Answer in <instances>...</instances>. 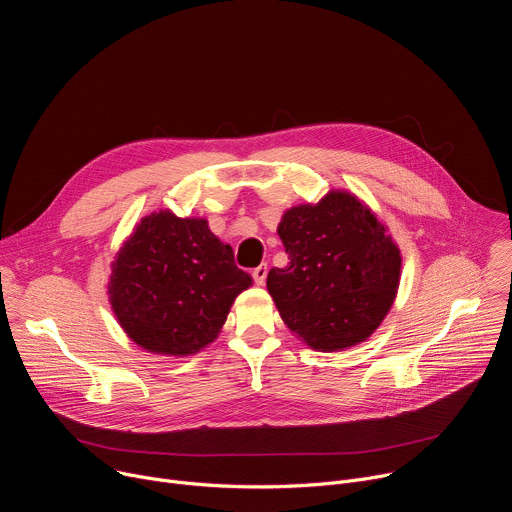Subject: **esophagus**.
Instances as JSON below:
<instances>
[{
    "mask_svg": "<svg viewBox=\"0 0 512 512\" xmlns=\"http://www.w3.org/2000/svg\"><path fill=\"white\" fill-rule=\"evenodd\" d=\"M265 277H267V263H261L253 269V279L257 285H263L265 283Z\"/></svg>",
    "mask_w": 512,
    "mask_h": 512,
    "instance_id": "esophagus-1",
    "label": "esophagus"
}]
</instances>
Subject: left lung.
<instances>
[{"label": "left lung", "instance_id": "obj_1", "mask_svg": "<svg viewBox=\"0 0 512 512\" xmlns=\"http://www.w3.org/2000/svg\"><path fill=\"white\" fill-rule=\"evenodd\" d=\"M287 267L267 275L269 294L291 332L312 348L367 340L389 312L401 255L377 216L348 192L289 208L277 227Z\"/></svg>", "mask_w": 512, "mask_h": 512}]
</instances>
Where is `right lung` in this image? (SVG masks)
I'll return each mask as SVG.
<instances>
[{"instance_id": "add662e5", "label": "right lung", "mask_w": 512, "mask_h": 512, "mask_svg": "<svg viewBox=\"0 0 512 512\" xmlns=\"http://www.w3.org/2000/svg\"><path fill=\"white\" fill-rule=\"evenodd\" d=\"M253 277L204 218L145 216L113 263L109 298L127 336L156 354H194L221 332Z\"/></svg>"}]
</instances>
